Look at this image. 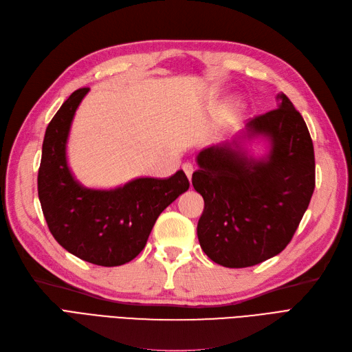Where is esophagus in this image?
Returning a JSON list of instances; mask_svg holds the SVG:
<instances>
[{"mask_svg":"<svg viewBox=\"0 0 352 352\" xmlns=\"http://www.w3.org/2000/svg\"><path fill=\"white\" fill-rule=\"evenodd\" d=\"M182 168H184L185 175H186V176H188V179L190 180V179H192V175H193V170H195L193 166H192L190 163H185L184 166H182Z\"/></svg>","mask_w":352,"mask_h":352,"instance_id":"34e87169","label":"esophagus"}]
</instances>
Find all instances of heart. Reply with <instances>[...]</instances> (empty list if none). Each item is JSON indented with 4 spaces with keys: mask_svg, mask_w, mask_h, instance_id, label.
<instances>
[{
    "mask_svg": "<svg viewBox=\"0 0 352 352\" xmlns=\"http://www.w3.org/2000/svg\"><path fill=\"white\" fill-rule=\"evenodd\" d=\"M241 107H243V105H241L240 102H236V104H234V108H232V109L230 111V114H228V116H231V114H232V112H235V111H240V109H241ZM227 118H228V117H227Z\"/></svg>",
    "mask_w": 352,
    "mask_h": 352,
    "instance_id": "obj_1",
    "label": "heart"
}]
</instances>
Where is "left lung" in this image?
Here are the masks:
<instances>
[{
    "instance_id": "obj_1",
    "label": "left lung",
    "mask_w": 352,
    "mask_h": 352,
    "mask_svg": "<svg viewBox=\"0 0 352 352\" xmlns=\"http://www.w3.org/2000/svg\"><path fill=\"white\" fill-rule=\"evenodd\" d=\"M278 108L251 118L232 142L198 154L192 185L204 198L198 240L223 267L243 269L282 252L296 232L315 189V153L300 112L285 94ZM270 142L261 161L247 158L241 143Z\"/></svg>"
}]
</instances>
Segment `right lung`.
Masks as SVG:
<instances>
[{
	"label": "right lung",
	"mask_w": 352,
	"mask_h": 352,
	"mask_svg": "<svg viewBox=\"0 0 352 352\" xmlns=\"http://www.w3.org/2000/svg\"><path fill=\"white\" fill-rule=\"evenodd\" d=\"M89 92L70 95L49 122L37 176L38 199L47 227L70 254L114 267L135 258L146 247L163 210L189 189L184 170L167 179L138 177L124 186L83 188L67 166L66 143L75 112Z\"/></svg>",
	"instance_id": "obj_1"
}]
</instances>
